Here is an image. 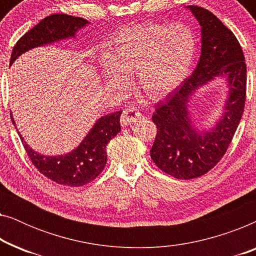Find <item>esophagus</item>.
Returning <instances> with one entry per match:
<instances>
[{"label":"esophagus","mask_w":256,"mask_h":256,"mask_svg":"<svg viewBox=\"0 0 256 256\" xmlns=\"http://www.w3.org/2000/svg\"><path fill=\"white\" fill-rule=\"evenodd\" d=\"M141 118V113H140V110L138 108L134 107V106H129L127 108H124V113L121 115V124L124 126H129L132 124H134L138 120V118Z\"/></svg>","instance_id":"esophagus-1"}]
</instances>
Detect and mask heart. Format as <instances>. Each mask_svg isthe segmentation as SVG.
<instances>
[{
	"label": "heart",
	"mask_w": 256,
	"mask_h": 256,
	"mask_svg": "<svg viewBox=\"0 0 256 256\" xmlns=\"http://www.w3.org/2000/svg\"><path fill=\"white\" fill-rule=\"evenodd\" d=\"M197 38L188 24L146 23L122 29L115 37L102 74L108 87L126 90L135 74L141 92L160 99L174 92L194 64Z\"/></svg>",
	"instance_id": "b5f03b06"
}]
</instances>
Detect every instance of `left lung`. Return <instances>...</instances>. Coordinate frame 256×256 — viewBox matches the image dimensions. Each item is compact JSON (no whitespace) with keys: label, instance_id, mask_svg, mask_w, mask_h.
Returning <instances> with one entry per match:
<instances>
[{"label":"left lung","instance_id":"1","mask_svg":"<svg viewBox=\"0 0 256 256\" xmlns=\"http://www.w3.org/2000/svg\"><path fill=\"white\" fill-rule=\"evenodd\" d=\"M186 8L202 26L200 58L191 76L155 106L157 134L150 150L156 166L178 180L200 177L222 158L242 116L247 84L244 52L232 31L208 9ZM219 76L226 78L229 86L224 112L210 131H200L188 104L197 89Z\"/></svg>","mask_w":256,"mask_h":256}]
</instances>
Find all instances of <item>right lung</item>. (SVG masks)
Returning <instances> with one entry per match:
<instances>
[{
  "instance_id": "add662e5",
  "label": "right lung",
  "mask_w": 256,
  "mask_h": 256,
  "mask_svg": "<svg viewBox=\"0 0 256 256\" xmlns=\"http://www.w3.org/2000/svg\"><path fill=\"white\" fill-rule=\"evenodd\" d=\"M88 20L66 14H54L42 20L37 26L22 36L12 48L10 65L24 52L37 46H44L58 40L76 37ZM122 110L107 114L96 120L82 143L71 152L58 156L40 155L26 144L18 132L24 149L40 174L48 180L68 186H82L99 176L107 162L106 146L121 130L120 116ZM15 126L12 114L10 113ZM17 129V128H16Z\"/></svg>"
}]
</instances>
